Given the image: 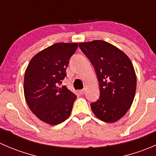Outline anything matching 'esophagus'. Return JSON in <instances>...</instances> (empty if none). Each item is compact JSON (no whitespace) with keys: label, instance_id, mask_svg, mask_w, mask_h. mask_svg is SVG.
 Wrapping results in <instances>:
<instances>
[{"label":"esophagus","instance_id":"esophagus-1","mask_svg":"<svg viewBox=\"0 0 156 156\" xmlns=\"http://www.w3.org/2000/svg\"><path fill=\"white\" fill-rule=\"evenodd\" d=\"M80 93H81V94H82V95H83V94H84V93H85V89H84H84L81 90H80Z\"/></svg>","mask_w":156,"mask_h":156}]
</instances>
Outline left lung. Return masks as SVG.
Masks as SVG:
<instances>
[{"label": "left lung", "mask_w": 156, "mask_h": 156, "mask_svg": "<svg viewBox=\"0 0 156 156\" xmlns=\"http://www.w3.org/2000/svg\"><path fill=\"white\" fill-rule=\"evenodd\" d=\"M79 48L94 66L100 82V97L90 104L93 112L103 122H117L134 99L136 77L131 61L120 49L104 41L79 43Z\"/></svg>", "instance_id": "obj_1"}]
</instances>
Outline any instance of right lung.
<instances>
[{"label":"right lung","mask_w":156,"mask_h":156,"mask_svg":"<svg viewBox=\"0 0 156 156\" xmlns=\"http://www.w3.org/2000/svg\"><path fill=\"white\" fill-rule=\"evenodd\" d=\"M78 46L77 43L54 44L37 53L25 72L26 103L31 111L48 125H56L66 120L77 98L66 86L59 85Z\"/></svg>","instance_id":"1"}]
</instances>
